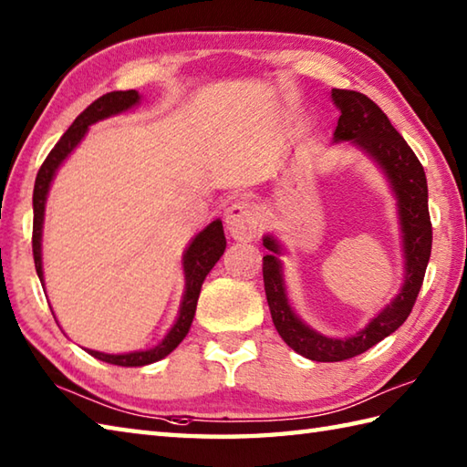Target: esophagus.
Wrapping results in <instances>:
<instances>
[{"mask_svg":"<svg viewBox=\"0 0 467 467\" xmlns=\"http://www.w3.org/2000/svg\"><path fill=\"white\" fill-rule=\"evenodd\" d=\"M261 208L254 202H236L226 213V228L236 241L256 239L261 228Z\"/></svg>","mask_w":467,"mask_h":467,"instance_id":"1","label":"esophagus"}]
</instances>
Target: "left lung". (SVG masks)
I'll return each mask as SVG.
<instances>
[{"instance_id":"1","label":"left lung","mask_w":467,"mask_h":467,"mask_svg":"<svg viewBox=\"0 0 467 467\" xmlns=\"http://www.w3.org/2000/svg\"><path fill=\"white\" fill-rule=\"evenodd\" d=\"M333 102L341 110L335 128V142H353L369 152L389 176L400 202L405 251V285L391 305L375 317L361 333L349 339H329L306 327L286 301L281 261L275 254L263 256V281L273 323L283 341L313 361H343L371 349L408 319L423 285L431 254V218L428 208V181L418 156L391 126L389 118L373 100L355 90L333 88ZM266 249L279 254V244L265 236Z\"/></svg>"}]
</instances>
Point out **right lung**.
I'll use <instances>...</instances> for the list:
<instances>
[{"mask_svg":"<svg viewBox=\"0 0 467 467\" xmlns=\"http://www.w3.org/2000/svg\"><path fill=\"white\" fill-rule=\"evenodd\" d=\"M140 96L136 90H126V92H108L98 98L86 110L76 118L74 124L67 128L64 136L59 138V142L52 148V152L46 156L44 164L39 166L36 184H34V233H32V249H34V263L39 281L44 283V271H42V224H44V208H46V196L49 182L57 171V166L66 161V156L74 150L78 142L82 140L84 134L88 132V126L104 120V118L112 114H120L128 108L138 104ZM226 249V239L223 231V223L214 221L208 224L204 231L196 236V239L188 246L184 254V275H186V293L181 305V315L174 323V327L168 333L162 343H158L154 349L148 351H134L126 355H108L100 351H90L92 357L100 361H106L110 365H120V367H140L154 361H161L171 351H174L178 343H181L188 329H191L194 311H196V301L198 295H201V286L204 276L211 273L216 261L221 259Z\"/></svg>","mask_w":467,"mask_h":467,"instance_id":"right-lung-1","label":"right lung"}]
</instances>
